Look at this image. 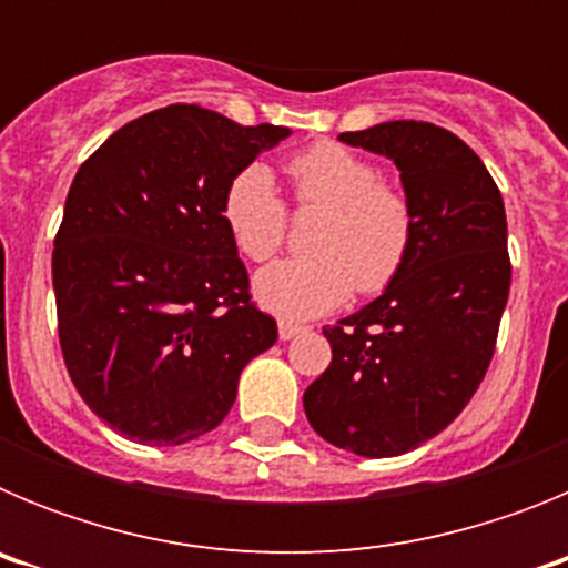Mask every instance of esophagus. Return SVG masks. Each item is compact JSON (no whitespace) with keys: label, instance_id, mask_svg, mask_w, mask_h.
<instances>
[{"label":"esophagus","instance_id":"34e87169","mask_svg":"<svg viewBox=\"0 0 568 568\" xmlns=\"http://www.w3.org/2000/svg\"><path fill=\"white\" fill-rule=\"evenodd\" d=\"M298 333H304V327H301V324H293V321H278V338L281 341L295 338Z\"/></svg>","mask_w":568,"mask_h":568}]
</instances>
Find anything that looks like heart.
<instances>
[{
    "instance_id": "1",
    "label": "heart",
    "mask_w": 568,
    "mask_h": 568,
    "mask_svg": "<svg viewBox=\"0 0 568 568\" xmlns=\"http://www.w3.org/2000/svg\"><path fill=\"white\" fill-rule=\"evenodd\" d=\"M304 204L329 210L315 239V258H284L261 270L253 295L267 313L307 321L341 307L353 287L378 293L404 267L413 244V210L381 184L364 155L333 142L301 150L287 164ZM224 224L250 261H267L287 233V207L267 164H250L224 190Z\"/></svg>"
}]
</instances>
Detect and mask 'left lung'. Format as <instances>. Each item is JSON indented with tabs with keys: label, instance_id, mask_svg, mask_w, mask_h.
<instances>
[{
	"label": "left lung",
	"instance_id": "8db88e82",
	"mask_svg": "<svg viewBox=\"0 0 568 568\" xmlns=\"http://www.w3.org/2000/svg\"><path fill=\"white\" fill-rule=\"evenodd\" d=\"M398 168L413 210L404 267L324 329L333 361L304 393L310 426L361 458H395L460 415L495 353L509 298L506 210L475 150L429 122L341 133Z\"/></svg>",
	"mask_w": 568,
	"mask_h": 568
}]
</instances>
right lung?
<instances>
[{
	"mask_svg": "<svg viewBox=\"0 0 568 568\" xmlns=\"http://www.w3.org/2000/svg\"><path fill=\"white\" fill-rule=\"evenodd\" d=\"M290 133L170 104L79 168L53 244L59 341L84 404L124 438H202L278 338L250 304L222 204L233 175Z\"/></svg>",
	"mask_w": 568,
	"mask_h": 568,
	"instance_id": "obj_1",
	"label": "right lung"
}]
</instances>
